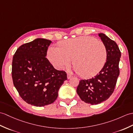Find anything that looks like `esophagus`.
I'll list each match as a JSON object with an SVG mask.
<instances>
[{
  "instance_id": "obj_1",
  "label": "esophagus",
  "mask_w": 133,
  "mask_h": 133,
  "mask_svg": "<svg viewBox=\"0 0 133 133\" xmlns=\"http://www.w3.org/2000/svg\"><path fill=\"white\" fill-rule=\"evenodd\" d=\"M72 77H73L72 75H70V74H67V79H71V78H72Z\"/></svg>"
}]
</instances>
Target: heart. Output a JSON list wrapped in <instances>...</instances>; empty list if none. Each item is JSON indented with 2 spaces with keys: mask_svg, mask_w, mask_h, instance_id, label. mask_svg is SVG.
<instances>
[{
  "mask_svg": "<svg viewBox=\"0 0 133 133\" xmlns=\"http://www.w3.org/2000/svg\"><path fill=\"white\" fill-rule=\"evenodd\" d=\"M107 52L103 42L82 36L59 43L58 48L48 50L49 61L56 69L69 67L71 60L76 73L83 78L92 77L100 72L105 63Z\"/></svg>",
  "mask_w": 133,
  "mask_h": 133,
  "instance_id": "b5f03b06",
  "label": "heart"
}]
</instances>
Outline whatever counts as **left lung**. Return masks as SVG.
Here are the masks:
<instances>
[{
	"label": "left lung",
	"instance_id": "left-lung-1",
	"mask_svg": "<svg viewBox=\"0 0 133 133\" xmlns=\"http://www.w3.org/2000/svg\"><path fill=\"white\" fill-rule=\"evenodd\" d=\"M98 36L107 49V61L103 69L95 76L81 80L76 92L81 100L91 105H96L107 100L113 94L119 74L120 51L116 43L105 34Z\"/></svg>",
	"mask_w": 133,
	"mask_h": 133
}]
</instances>
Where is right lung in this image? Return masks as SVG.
Returning a JSON list of instances; mask_svg holds the SVG:
<instances>
[{"instance_id":"1","label":"right lung","mask_w":133,"mask_h":133,"mask_svg":"<svg viewBox=\"0 0 133 133\" xmlns=\"http://www.w3.org/2000/svg\"><path fill=\"white\" fill-rule=\"evenodd\" d=\"M51 43L49 39H35L20 46L13 57L14 86L26 103L36 107L54 103L67 79L66 72L55 69L46 58Z\"/></svg>"}]
</instances>
